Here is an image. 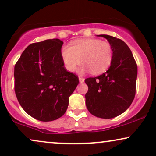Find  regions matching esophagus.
Returning <instances> with one entry per match:
<instances>
[{"label": "esophagus", "instance_id": "34e87169", "mask_svg": "<svg viewBox=\"0 0 156 156\" xmlns=\"http://www.w3.org/2000/svg\"><path fill=\"white\" fill-rule=\"evenodd\" d=\"M79 80H80V83H83L84 82V79L83 77H82V76H80V77H79Z\"/></svg>", "mask_w": 156, "mask_h": 156}]
</instances>
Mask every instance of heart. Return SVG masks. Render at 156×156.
I'll return each mask as SVG.
<instances>
[{
  "label": "heart",
  "mask_w": 156,
  "mask_h": 156,
  "mask_svg": "<svg viewBox=\"0 0 156 156\" xmlns=\"http://www.w3.org/2000/svg\"><path fill=\"white\" fill-rule=\"evenodd\" d=\"M63 63L67 70L74 72L79 65L84 64L80 73L91 72L100 74L107 70L113 60V48L108 42L95 38L75 40L71 47L64 45L61 50Z\"/></svg>",
  "instance_id": "b5f03b06"
}]
</instances>
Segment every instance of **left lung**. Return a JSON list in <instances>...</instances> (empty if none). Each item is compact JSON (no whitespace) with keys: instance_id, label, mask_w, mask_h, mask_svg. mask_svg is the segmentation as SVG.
Instances as JSON below:
<instances>
[{"instance_id":"1","label":"left lung","mask_w":156,"mask_h":156,"mask_svg":"<svg viewBox=\"0 0 156 156\" xmlns=\"http://www.w3.org/2000/svg\"><path fill=\"white\" fill-rule=\"evenodd\" d=\"M113 48V60L105 73L85 79L88 86L86 106L90 113L102 119H112L124 112L134 98L137 66L131 50L118 38L100 34Z\"/></svg>"}]
</instances>
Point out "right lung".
I'll list each match as a JSON object with an SVG mask.
<instances>
[{
    "mask_svg": "<svg viewBox=\"0 0 156 156\" xmlns=\"http://www.w3.org/2000/svg\"><path fill=\"white\" fill-rule=\"evenodd\" d=\"M63 41L46 40L30 45L14 67L17 100L30 116L42 122L60 118L66 112L69 98L79 78L63 66Z\"/></svg>",
    "mask_w": 156,
    "mask_h": 156,
    "instance_id": "add662e5",
    "label": "right lung"
}]
</instances>
